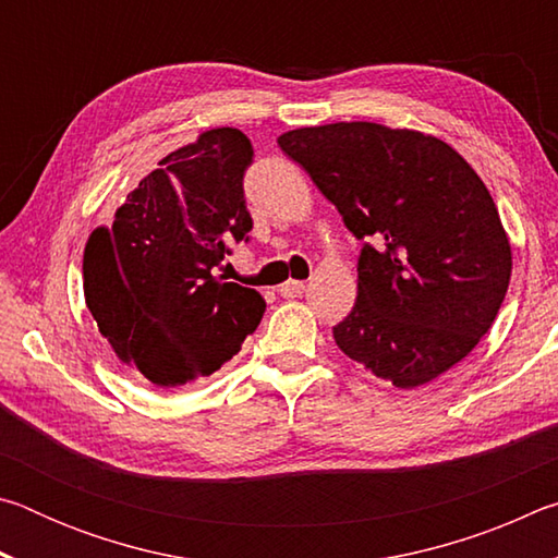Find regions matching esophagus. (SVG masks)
I'll use <instances>...</instances> for the list:
<instances>
[{"instance_id":"1","label":"esophagus","mask_w":558,"mask_h":558,"mask_svg":"<svg viewBox=\"0 0 558 558\" xmlns=\"http://www.w3.org/2000/svg\"><path fill=\"white\" fill-rule=\"evenodd\" d=\"M302 292H305V282H302V280H286L280 286L282 298H300Z\"/></svg>"}]
</instances>
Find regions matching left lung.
I'll return each instance as SVG.
<instances>
[{
  "instance_id": "1",
  "label": "left lung",
  "mask_w": 558,
  "mask_h": 558,
  "mask_svg": "<svg viewBox=\"0 0 558 558\" xmlns=\"http://www.w3.org/2000/svg\"><path fill=\"white\" fill-rule=\"evenodd\" d=\"M278 145L366 239L337 347L399 389L465 359L512 276L509 239L475 169L438 137L376 122L290 130Z\"/></svg>"
}]
</instances>
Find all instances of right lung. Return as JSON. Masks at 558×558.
<instances>
[{
  "label": "right lung",
  "instance_id": "add662e5",
  "mask_svg": "<svg viewBox=\"0 0 558 558\" xmlns=\"http://www.w3.org/2000/svg\"><path fill=\"white\" fill-rule=\"evenodd\" d=\"M251 162L241 130H206L128 194L112 226L90 233L86 305L140 381L174 389L209 376L260 325V292L214 276L229 243L253 229L243 196Z\"/></svg>",
  "mask_w": 558,
  "mask_h": 558
}]
</instances>
